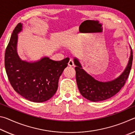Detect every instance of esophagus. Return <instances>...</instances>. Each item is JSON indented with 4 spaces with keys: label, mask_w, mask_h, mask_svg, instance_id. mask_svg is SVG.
I'll return each instance as SVG.
<instances>
[{
    "label": "esophagus",
    "mask_w": 135,
    "mask_h": 135,
    "mask_svg": "<svg viewBox=\"0 0 135 135\" xmlns=\"http://www.w3.org/2000/svg\"><path fill=\"white\" fill-rule=\"evenodd\" d=\"M68 65L70 66V67H73V66H74V62H73V61L72 59H70L69 61V62L68 63Z\"/></svg>",
    "instance_id": "obj_1"
}]
</instances>
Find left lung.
<instances>
[{"label": "left lung", "instance_id": "8db88e82", "mask_svg": "<svg viewBox=\"0 0 135 135\" xmlns=\"http://www.w3.org/2000/svg\"><path fill=\"white\" fill-rule=\"evenodd\" d=\"M131 49L129 62L124 71L117 79L107 82L95 80L82 68L78 59L74 58L76 81L81 95L90 101L99 102L109 99L119 92L124 86L131 70L133 52L131 47Z\"/></svg>", "mask_w": 135, "mask_h": 135}]
</instances>
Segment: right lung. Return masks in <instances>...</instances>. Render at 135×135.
<instances>
[{
	"label": "right lung",
	"mask_w": 135,
	"mask_h": 135,
	"mask_svg": "<svg viewBox=\"0 0 135 135\" xmlns=\"http://www.w3.org/2000/svg\"><path fill=\"white\" fill-rule=\"evenodd\" d=\"M22 24H18L13 30L4 54V67L11 86L26 99L42 102L51 98L56 93L59 77L67 67L69 58L55 61L48 57L28 62L18 56L17 46L18 33Z\"/></svg>",
	"instance_id": "right-lung-1"
}]
</instances>
